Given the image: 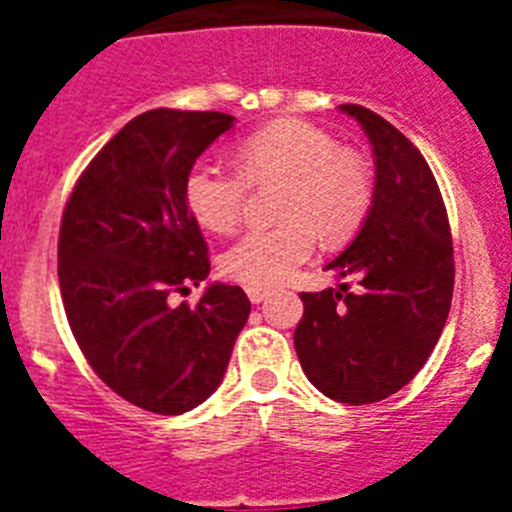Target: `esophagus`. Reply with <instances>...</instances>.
Returning <instances> with one entry per match:
<instances>
[{
	"label": "esophagus",
	"mask_w": 512,
	"mask_h": 512,
	"mask_svg": "<svg viewBox=\"0 0 512 512\" xmlns=\"http://www.w3.org/2000/svg\"><path fill=\"white\" fill-rule=\"evenodd\" d=\"M269 292H271L269 287H251V284H248V287H246V295H248V300L253 302V305H259V302H264L266 297H269Z\"/></svg>",
	"instance_id": "esophagus-1"
}]
</instances>
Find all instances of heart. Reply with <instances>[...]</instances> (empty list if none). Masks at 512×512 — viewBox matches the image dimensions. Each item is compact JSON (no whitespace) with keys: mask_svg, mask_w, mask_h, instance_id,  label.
I'll use <instances>...</instances> for the list:
<instances>
[{"mask_svg":"<svg viewBox=\"0 0 512 512\" xmlns=\"http://www.w3.org/2000/svg\"><path fill=\"white\" fill-rule=\"evenodd\" d=\"M238 171L197 161L184 176V202L202 228L230 233L246 205L248 184L282 179L284 223L243 233L220 259L225 277L269 287L295 274L318 246V233L343 241L356 233L372 205V176L364 161L338 151L325 130L302 120H279L248 135L238 151Z\"/></svg>","mask_w":512,"mask_h":512,"instance_id":"obj_1","label":"heart"}]
</instances>
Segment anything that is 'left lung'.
Instances as JSON below:
<instances>
[{
    "mask_svg": "<svg viewBox=\"0 0 512 512\" xmlns=\"http://www.w3.org/2000/svg\"><path fill=\"white\" fill-rule=\"evenodd\" d=\"M372 143L377 182L351 246L325 269L356 277L341 289L302 292L295 330L302 372L330 400L369 405L402 390L436 348L454 295L446 205L418 148L361 104H341Z\"/></svg>",
    "mask_w": 512,
    "mask_h": 512,
    "instance_id": "obj_1",
    "label": "left lung"
}]
</instances>
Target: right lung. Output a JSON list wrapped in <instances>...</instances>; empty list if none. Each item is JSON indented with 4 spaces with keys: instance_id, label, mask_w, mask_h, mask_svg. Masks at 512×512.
<instances>
[{
    "instance_id": "1",
    "label": "right lung",
    "mask_w": 512,
    "mask_h": 512,
    "mask_svg": "<svg viewBox=\"0 0 512 512\" xmlns=\"http://www.w3.org/2000/svg\"><path fill=\"white\" fill-rule=\"evenodd\" d=\"M225 112L151 110L92 158L61 217L58 284L71 333L97 377L122 400L182 415L220 387L251 312L246 292L210 284L207 243L184 202V176Z\"/></svg>"
}]
</instances>
